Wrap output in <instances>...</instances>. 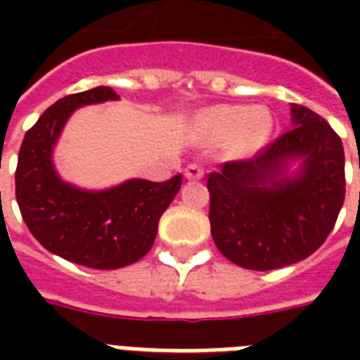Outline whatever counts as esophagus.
Instances as JSON below:
<instances>
[{
    "label": "esophagus",
    "mask_w": 360,
    "mask_h": 360,
    "mask_svg": "<svg viewBox=\"0 0 360 360\" xmlns=\"http://www.w3.org/2000/svg\"><path fill=\"white\" fill-rule=\"evenodd\" d=\"M202 175H204V167L202 165H198V164H188L187 167H185V177L187 179H202Z\"/></svg>",
    "instance_id": "obj_1"
}]
</instances>
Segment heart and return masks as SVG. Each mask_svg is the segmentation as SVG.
<instances>
[{"label": "heart", "instance_id": "obj_1", "mask_svg": "<svg viewBox=\"0 0 360 360\" xmlns=\"http://www.w3.org/2000/svg\"><path fill=\"white\" fill-rule=\"evenodd\" d=\"M206 123L218 136L233 134L237 148L243 152L262 146L271 133L270 111L266 108H243V105H221L206 115Z\"/></svg>", "mask_w": 360, "mask_h": 360}]
</instances>
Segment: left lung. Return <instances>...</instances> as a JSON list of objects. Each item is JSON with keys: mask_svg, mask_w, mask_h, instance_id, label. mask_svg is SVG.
<instances>
[{"mask_svg": "<svg viewBox=\"0 0 360 360\" xmlns=\"http://www.w3.org/2000/svg\"><path fill=\"white\" fill-rule=\"evenodd\" d=\"M293 127L252 160L227 162L208 175L212 239L233 264L278 270L322 247L345 200V154L340 134L304 105H291ZM291 157H302L295 178Z\"/></svg>", "mask_w": 360, "mask_h": 360, "instance_id": "left-lung-1", "label": "left lung"}]
</instances>
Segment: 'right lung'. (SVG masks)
I'll use <instances>...</instances> for the list:
<instances>
[{"label": "right lung", "mask_w": 360, "mask_h": 360, "mask_svg": "<svg viewBox=\"0 0 360 360\" xmlns=\"http://www.w3.org/2000/svg\"><path fill=\"white\" fill-rule=\"evenodd\" d=\"M117 100L110 86L69 94L50 105L20 144L15 195L36 241L75 264L115 270L141 260L154 245L158 224L179 193L183 175L154 183L131 179L89 193L59 179L51 150L69 115L86 103Z\"/></svg>", "instance_id": "1"}]
</instances>
